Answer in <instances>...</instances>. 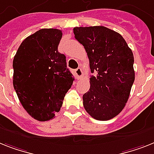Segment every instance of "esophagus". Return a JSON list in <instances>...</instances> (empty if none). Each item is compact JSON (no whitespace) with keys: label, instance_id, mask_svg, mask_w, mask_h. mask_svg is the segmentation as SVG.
Returning <instances> with one entry per match:
<instances>
[{"label":"esophagus","instance_id":"esophagus-1","mask_svg":"<svg viewBox=\"0 0 154 154\" xmlns=\"http://www.w3.org/2000/svg\"><path fill=\"white\" fill-rule=\"evenodd\" d=\"M75 74L76 79H81L82 76V69H81L80 68H78L77 69H75Z\"/></svg>","mask_w":154,"mask_h":154}]
</instances>
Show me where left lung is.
<instances>
[{"label":"left lung","instance_id":"8db88e82","mask_svg":"<svg viewBox=\"0 0 154 154\" xmlns=\"http://www.w3.org/2000/svg\"><path fill=\"white\" fill-rule=\"evenodd\" d=\"M90 60L91 87L83 106L94 119L109 120L124 109L134 81V56L119 33L105 26L75 27Z\"/></svg>","mask_w":154,"mask_h":154}]
</instances>
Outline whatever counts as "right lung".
Returning <instances> with one entry per match:
<instances>
[{
  "label": "right lung",
  "mask_w": 154,
  "mask_h": 154,
  "mask_svg": "<svg viewBox=\"0 0 154 154\" xmlns=\"http://www.w3.org/2000/svg\"><path fill=\"white\" fill-rule=\"evenodd\" d=\"M62 31L41 29L23 40L13 60V86L23 107L39 121L53 119L74 77L58 52Z\"/></svg>",
  "instance_id": "add662e5"
}]
</instances>
